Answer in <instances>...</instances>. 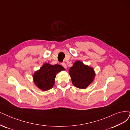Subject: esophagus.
I'll return each mask as SVG.
<instances>
[{"label":"esophagus","instance_id":"34e87169","mask_svg":"<svg viewBox=\"0 0 130 130\" xmlns=\"http://www.w3.org/2000/svg\"><path fill=\"white\" fill-rule=\"evenodd\" d=\"M61 65L63 66V68H64V69H66L67 68V65H66V64L65 63V62H62L61 63Z\"/></svg>","mask_w":130,"mask_h":130}]
</instances>
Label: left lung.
I'll list each match as a JSON object with an SVG mask.
<instances>
[{"label": "left lung", "instance_id": "left-lung-1", "mask_svg": "<svg viewBox=\"0 0 130 130\" xmlns=\"http://www.w3.org/2000/svg\"><path fill=\"white\" fill-rule=\"evenodd\" d=\"M69 74L75 87L85 89L92 83L95 73L94 69L79 60L76 61L69 69Z\"/></svg>", "mask_w": 130, "mask_h": 130}]
</instances>
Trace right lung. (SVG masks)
<instances>
[{"label": "right lung", "mask_w": 130, "mask_h": 130, "mask_svg": "<svg viewBox=\"0 0 130 130\" xmlns=\"http://www.w3.org/2000/svg\"><path fill=\"white\" fill-rule=\"evenodd\" d=\"M64 70L63 67L58 64L52 65L49 63H45L34 74V82L42 90H49L55 84L56 74Z\"/></svg>", "instance_id": "right-lung-1"}]
</instances>
